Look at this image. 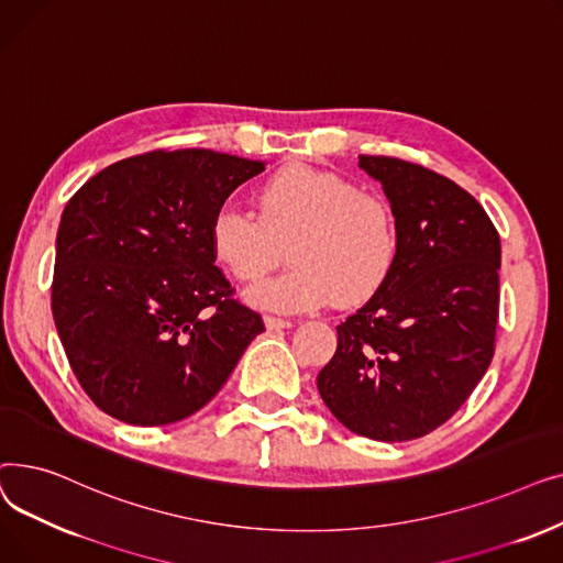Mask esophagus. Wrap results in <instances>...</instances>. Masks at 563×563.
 Returning a JSON list of instances; mask_svg holds the SVG:
<instances>
[{
  "label": "esophagus",
  "instance_id": "34e87169",
  "mask_svg": "<svg viewBox=\"0 0 563 563\" xmlns=\"http://www.w3.org/2000/svg\"><path fill=\"white\" fill-rule=\"evenodd\" d=\"M264 327L269 331H280V329H289L291 321L283 319V317H274V314H266L264 317Z\"/></svg>",
  "mask_w": 563,
  "mask_h": 563
}]
</instances>
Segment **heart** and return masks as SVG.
Segmentation results:
<instances>
[{"label": "heart", "instance_id": "1", "mask_svg": "<svg viewBox=\"0 0 563 563\" xmlns=\"http://www.w3.org/2000/svg\"><path fill=\"white\" fill-rule=\"evenodd\" d=\"M260 212L221 202L207 236L214 257L242 283L260 280L291 242V269L249 289V301L280 312H306L338 301L358 306L388 280L399 255V225L380 194L349 177L289 164L257 191Z\"/></svg>", "mask_w": 563, "mask_h": 563}]
</instances>
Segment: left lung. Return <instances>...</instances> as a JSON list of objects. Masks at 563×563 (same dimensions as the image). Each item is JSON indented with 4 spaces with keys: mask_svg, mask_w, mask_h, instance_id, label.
Wrapping results in <instances>:
<instances>
[{
    "mask_svg": "<svg viewBox=\"0 0 563 563\" xmlns=\"http://www.w3.org/2000/svg\"><path fill=\"white\" fill-rule=\"evenodd\" d=\"M399 225L388 280L338 327L317 376L333 416L353 433L401 442L445 424L495 353L499 234L484 207L420 164L361 155Z\"/></svg>",
    "mask_w": 563,
    "mask_h": 563,
    "instance_id": "8db88e82",
    "label": "left lung"
}]
</instances>
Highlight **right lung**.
Returning <instances> with one entry per match:
<instances>
[{
	"label": "right lung",
	"mask_w": 563,
	"mask_h": 563,
	"mask_svg": "<svg viewBox=\"0 0 563 563\" xmlns=\"http://www.w3.org/2000/svg\"><path fill=\"white\" fill-rule=\"evenodd\" d=\"M264 164L153 151L93 175L56 232L52 314L84 393L134 427L180 422L228 380L262 317L234 299L207 225Z\"/></svg>",
	"instance_id": "add662e5"
}]
</instances>
